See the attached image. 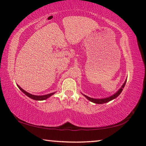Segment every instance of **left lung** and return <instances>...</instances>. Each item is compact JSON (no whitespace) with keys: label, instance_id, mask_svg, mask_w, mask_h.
<instances>
[{"label":"left lung","instance_id":"left-lung-1","mask_svg":"<svg viewBox=\"0 0 146 146\" xmlns=\"http://www.w3.org/2000/svg\"><path fill=\"white\" fill-rule=\"evenodd\" d=\"M126 84V81L124 82V84H123V86H122L121 88H120L118 91H117L116 93H115V94L113 95V96H110L109 98H104V99H93V98H89V97H88L86 96H85V95H84V96L86 98L88 99L89 101H92V102H93L94 103H97V104H103V103H107V102H109L110 101L112 100V99H114L115 98H116L117 96H119V95L121 94V92H122V90H123V88L125 86V85Z\"/></svg>","mask_w":146,"mask_h":146}]
</instances>
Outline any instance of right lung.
<instances>
[{"label": "right lung", "instance_id": "add662e5", "mask_svg": "<svg viewBox=\"0 0 146 146\" xmlns=\"http://www.w3.org/2000/svg\"><path fill=\"white\" fill-rule=\"evenodd\" d=\"M18 87H19V88L21 90V91L23 92V93H24L26 96H27L28 97H29L30 98H31L32 99H34V100H37V101H43V100H45V99H47L48 98H49L52 96V95L54 94V93H51V94H47V95H45V96H34V95H32L31 94L28 93L26 91H25L24 90H23L21 88L19 87V86H17Z\"/></svg>", "mask_w": 146, "mask_h": 146}]
</instances>
